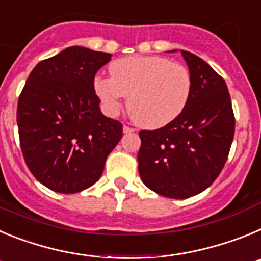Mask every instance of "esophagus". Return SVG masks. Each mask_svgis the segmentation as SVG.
Returning a JSON list of instances; mask_svg holds the SVG:
<instances>
[{
    "mask_svg": "<svg viewBox=\"0 0 261 261\" xmlns=\"http://www.w3.org/2000/svg\"><path fill=\"white\" fill-rule=\"evenodd\" d=\"M123 130H124V133H132V132H135L136 129L130 128V126H128V125H124Z\"/></svg>",
    "mask_w": 261,
    "mask_h": 261,
    "instance_id": "esophagus-1",
    "label": "esophagus"
}]
</instances>
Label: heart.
Listing matches in <instances>:
<instances>
[{"label": "heart", "mask_w": 261, "mask_h": 261, "mask_svg": "<svg viewBox=\"0 0 261 261\" xmlns=\"http://www.w3.org/2000/svg\"><path fill=\"white\" fill-rule=\"evenodd\" d=\"M111 78L98 77L95 93L110 114H116L128 98L129 116L138 125L162 128L174 121L192 93L190 70L162 56H128L110 65Z\"/></svg>", "instance_id": "b5f03b06"}]
</instances>
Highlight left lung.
<instances>
[{"mask_svg":"<svg viewBox=\"0 0 261 261\" xmlns=\"http://www.w3.org/2000/svg\"><path fill=\"white\" fill-rule=\"evenodd\" d=\"M181 55L192 77L188 105L167 125L141 130L137 155L145 186L170 199H187L212 186L227 161L235 130L225 80L199 56Z\"/></svg>","mask_w":261,"mask_h":261,"instance_id":"1","label":"left lung"}]
</instances>
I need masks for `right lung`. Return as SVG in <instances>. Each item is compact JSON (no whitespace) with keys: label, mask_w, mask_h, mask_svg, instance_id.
<instances>
[{"label":"right lung","mask_w":261,"mask_h":261,"mask_svg":"<svg viewBox=\"0 0 261 261\" xmlns=\"http://www.w3.org/2000/svg\"><path fill=\"white\" fill-rule=\"evenodd\" d=\"M110 53L69 47L32 69L18 99L23 158L49 190L75 193L102 176L108 154L123 137L120 121L100 112L96 71Z\"/></svg>","instance_id":"add662e5"}]
</instances>
